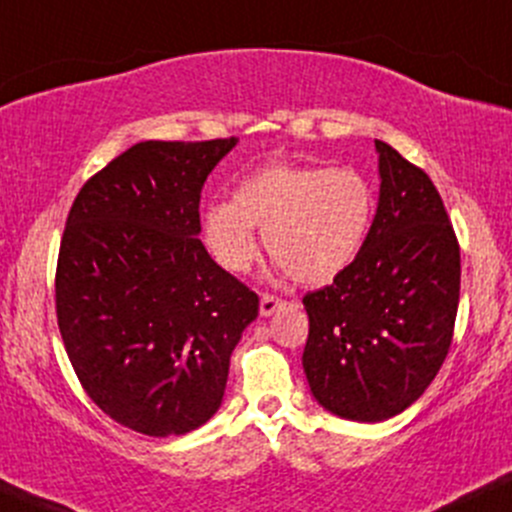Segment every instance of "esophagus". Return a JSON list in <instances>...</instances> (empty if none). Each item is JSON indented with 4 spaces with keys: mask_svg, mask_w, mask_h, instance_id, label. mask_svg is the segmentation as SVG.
I'll list each match as a JSON object with an SVG mask.
<instances>
[{
    "mask_svg": "<svg viewBox=\"0 0 512 512\" xmlns=\"http://www.w3.org/2000/svg\"><path fill=\"white\" fill-rule=\"evenodd\" d=\"M285 307V299L282 297H275V294H262L260 299V314L262 317H272V314L277 312V309Z\"/></svg>",
    "mask_w": 512,
    "mask_h": 512,
    "instance_id": "esophagus-1",
    "label": "esophagus"
}]
</instances>
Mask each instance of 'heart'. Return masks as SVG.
<instances>
[{"label":"heart","instance_id":"b5f03b06","mask_svg":"<svg viewBox=\"0 0 512 512\" xmlns=\"http://www.w3.org/2000/svg\"><path fill=\"white\" fill-rule=\"evenodd\" d=\"M374 220V190L354 168L275 163L240 180L232 200L203 215V235L230 272L255 262V227L277 265L302 285L332 282L359 255Z\"/></svg>","mask_w":512,"mask_h":512}]
</instances>
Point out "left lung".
<instances>
[{
  "label": "left lung",
  "instance_id": "left-lung-1",
  "mask_svg": "<svg viewBox=\"0 0 512 512\" xmlns=\"http://www.w3.org/2000/svg\"><path fill=\"white\" fill-rule=\"evenodd\" d=\"M379 208L332 285L304 294L302 354L314 399L352 421H386L428 389L446 361L461 294V247L436 185L384 141Z\"/></svg>",
  "mask_w": 512,
  "mask_h": 512
}]
</instances>
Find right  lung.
Returning <instances> with one entry per match:
<instances>
[{
    "label": "right lung",
    "instance_id": "1",
    "mask_svg": "<svg viewBox=\"0 0 512 512\" xmlns=\"http://www.w3.org/2000/svg\"><path fill=\"white\" fill-rule=\"evenodd\" d=\"M237 138L143 141L84 183L56 262V317L91 401L143 436H183L223 404L260 297L200 242V193Z\"/></svg>",
    "mask_w": 512,
    "mask_h": 512
}]
</instances>
